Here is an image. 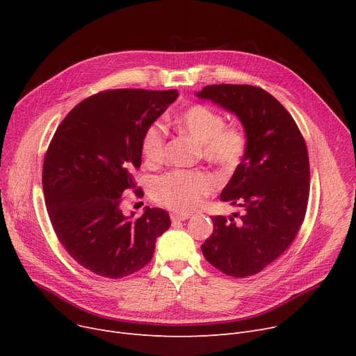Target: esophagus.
Here are the masks:
<instances>
[{"label":"esophagus","mask_w":356,"mask_h":356,"mask_svg":"<svg viewBox=\"0 0 356 356\" xmlns=\"http://www.w3.org/2000/svg\"><path fill=\"white\" fill-rule=\"evenodd\" d=\"M191 215L189 213H172L170 218L173 222H180V220H186Z\"/></svg>","instance_id":"34e87169"}]
</instances>
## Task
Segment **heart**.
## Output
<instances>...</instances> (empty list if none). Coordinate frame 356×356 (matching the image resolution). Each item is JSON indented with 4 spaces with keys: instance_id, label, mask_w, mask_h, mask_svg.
<instances>
[{
    "instance_id": "1",
    "label": "heart",
    "mask_w": 356,
    "mask_h": 356,
    "mask_svg": "<svg viewBox=\"0 0 356 356\" xmlns=\"http://www.w3.org/2000/svg\"><path fill=\"white\" fill-rule=\"evenodd\" d=\"M180 133L200 144L202 157L223 172H234L244 161L250 140L241 125L227 124L219 111L193 104L175 120ZM165 129L161 122L148 125L141 137V153L147 164L157 165L163 161ZM216 179L203 170H175L159 177L153 186V195L163 207L188 213L203 203V199L216 189Z\"/></svg>"
}]
</instances>
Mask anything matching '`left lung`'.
Masks as SVG:
<instances>
[{
    "mask_svg": "<svg viewBox=\"0 0 356 356\" xmlns=\"http://www.w3.org/2000/svg\"><path fill=\"white\" fill-rule=\"evenodd\" d=\"M197 97L234 112L248 134V153L220 195L244 212L212 216L213 232L202 245L215 268L244 278L275 261L300 231L310 192L307 147L290 112L263 88L208 85Z\"/></svg>",
    "mask_w": 356,
    "mask_h": 356,
    "instance_id": "1",
    "label": "left lung"
}]
</instances>
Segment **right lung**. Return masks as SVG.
Returning <instances> with one entry per match:
<instances>
[{
	"label": "right lung",
	"instance_id": "obj_1",
	"mask_svg": "<svg viewBox=\"0 0 356 356\" xmlns=\"http://www.w3.org/2000/svg\"><path fill=\"white\" fill-rule=\"evenodd\" d=\"M179 92L109 89L74 106L49 144L43 192L56 236L86 270L122 278L145 267L157 238L170 228L168 213L145 208L134 219L121 209L127 191L137 189L141 137Z\"/></svg>",
	"mask_w": 356,
	"mask_h": 356
}]
</instances>
